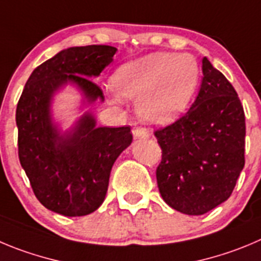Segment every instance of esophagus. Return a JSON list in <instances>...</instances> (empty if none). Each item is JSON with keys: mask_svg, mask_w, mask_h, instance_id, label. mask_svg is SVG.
I'll return each mask as SVG.
<instances>
[{"mask_svg": "<svg viewBox=\"0 0 261 261\" xmlns=\"http://www.w3.org/2000/svg\"><path fill=\"white\" fill-rule=\"evenodd\" d=\"M133 134H134V138H135V139H148V138H149V134H148L147 131H145L144 128H142V127L134 128Z\"/></svg>", "mask_w": 261, "mask_h": 261, "instance_id": "obj_1", "label": "esophagus"}]
</instances>
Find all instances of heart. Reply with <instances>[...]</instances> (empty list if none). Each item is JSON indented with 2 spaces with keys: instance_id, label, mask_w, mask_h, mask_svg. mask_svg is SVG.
Returning <instances> with one entry per match:
<instances>
[{
  "instance_id": "1",
  "label": "heart",
  "mask_w": 261,
  "mask_h": 261,
  "mask_svg": "<svg viewBox=\"0 0 261 261\" xmlns=\"http://www.w3.org/2000/svg\"><path fill=\"white\" fill-rule=\"evenodd\" d=\"M201 68L188 54L153 53L117 68L112 87L121 97L138 99V113L150 125L179 118L193 100Z\"/></svg>"
}]
</instances>
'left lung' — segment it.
I'll return each instance as SVG.
<instances>
[{"label": "left lung", "instance_id": "left-lung-1", "mask_svg": "<svg viewBox=\"0 0 261 261\" xmlns=\"http://www.w3.org/2000/svg\"><path fill=\"white\" fill-rule=\"evenodd\" d=\"M201 89L187 113L154 131L162 149L155 176L164 201L203 215L229 198L245 166V112L225 75L202 60Z\"/></svg>", "mask_w": 261, "mask_h": 261}]
</instances>
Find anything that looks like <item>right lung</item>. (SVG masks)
Returning <instances> with one entry per match:
<instances>
[{
	"mask_svg": "<svg viewBox=\"0 0 261 261\" xmlns=\"http://www.w3.org/2000/svg\"><path fill=\"white\" fill-rule=\"evenodd\" d=\"M116 51L107 45L60 51L32 72L18 101L19 161L38 201L60 215L84 216L99 208L112 166L131 144L133 134L128 126L96 127L92 114L85 113L72 131L60 135L51 121V99L72 82L87 103L103 101L101 89L87 77L100 74Z\"/></svg>",
	"mask_w": 261,
	"mask_h": 261,
	"instance_id": "obj_1",
	"label": "right lung"
}]
</instances>
